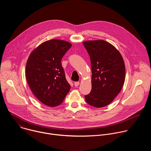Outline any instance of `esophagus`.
<instances>
[{
    "mask_svg": "<svg viewBox=\"0 0 151 151\" xmlns=\"http://www.w3.org/2000/svg\"><path fill=\"white\" fill-rule=\"evenodd\" d=\"M79 85V82H75L74 85L75 86V87H78Z\"/></svg>",
    "mask_w": 151,
    "mask_h": 151,
    "instance_id": "obj_1",
    "label": "esophagus"
}]
</instances>
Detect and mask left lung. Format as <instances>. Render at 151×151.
<instances>
[{
	"mask_svg": "<svg viewBox=\"0 0 151 151\" xmlns=\"http://www.w3.org/2000/svg\"><path fill=\"white\" fill-rule=\"evenodd\" d=\"M91 60L92 88L85 99L88 104L102 107L110 104L121 91L125 68L119 52L103 40L83 42Z\"/></svg>",
	"mask_w": 151,
	"mask_h": 151,
	"instance_id": "left-lung-1",
	"label": "left lung"
}]
</instances>
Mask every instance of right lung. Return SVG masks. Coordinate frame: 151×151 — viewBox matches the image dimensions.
Here are the masks:
<instances>
[{"mask_svg":"<svg viewBox=\"0 0 151 151\" xmlns=\"http://www.w3.org/2000/svg\"><path fill=\"white\" fill-rule=\"evenodd\" d=\"M71 47L66 41L51 39L40 45L27 60V83L36 97L47 106L60 104L70 89L61 61Z\"/></svg>","mask_w":151,"mask_h":151,"instance_id":"obj_1","label":"right lung"}]
</instances>
